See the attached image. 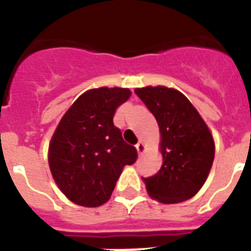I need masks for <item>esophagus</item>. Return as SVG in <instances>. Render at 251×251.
<instances>
[{"instance_id":"34e87169","label":"esophagus","mask_w":251,"mask_h":251,"mask_svg":"<svg viewBox=\"0 0 251 251\" xmlns=\"http://www.w3.org/2000/svg\"><path fill=\"white\" fill-rule=\"evenodd\" d=\"M135 149H137L138 155H142V153L146 151V145L142 141H139V142H138V145L135 146Z\"/></svg>"}]
</instances>
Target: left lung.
<instances>
[{
    "label": "left lung",
    "instance_id": "obj_1",
    "mask_svg": "<svg viewBox=\"0 0 251 251\" xmlns=\"http://www.w3.org/2000/svg\"><path fill=\"white\" fill-rule=\"evenodd\" d=\"M155 116L160 130L163 165L156 175L142 178L152 199L164 204L193 198L206 182L215 157L208 126L190 100L165 86L135 88Z\"/></svg>",
    "mask_w": 251,
    "mask_h": 251
}]
</instances>
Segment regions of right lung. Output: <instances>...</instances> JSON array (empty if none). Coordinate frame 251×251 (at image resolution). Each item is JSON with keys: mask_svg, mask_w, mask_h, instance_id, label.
Listing matches in <instances>:
<instances>
[{"mask_svg": "<svg viewBox=\"0 0 251 251\" xmlns=\"http://www.w3.org/2000/svg\"><path fill=\"white\" fill-rule=\"evenodd\" d=\"M130 96L129 88H92L58 122L49 142V169L73 203L83 207L106 203L125 165L137 160V150L126 145L113 125L116 110Z\"/></svg>", "mask_w": 251, "mask_h": 251, "instance_id": "1", "label": "right lung"}]
</instances>
